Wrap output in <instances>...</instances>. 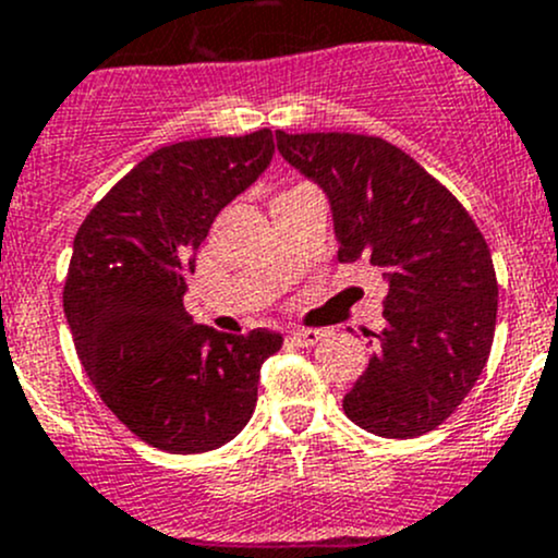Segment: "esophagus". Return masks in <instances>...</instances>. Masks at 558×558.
I'll return each mask as SVG.
<instances>
[{
  "label": "esophagus",
  "mask_w": 558,
  "mask_h": 558,
  "mask_svg": "<svg viewBox=\"0 0 558 558\" xmlns=\"http://www.w3.org/2000/svg\"><path fill=\"white\" fill-rule=\"evenodd\" d=\"M289 337L296 342V345L311 348L320 340V337H324V331H318V329H291Z\"/></svg>",
  "instance_id": "obj_1"
}]
</instances>
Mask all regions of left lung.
<instances>
[{
  "instance_id": "obj_1",
  "label": "left lung",
  "mask_w": 558,
  "mask_h": 558,
  "mask_svg": "<svg viewBox=\"0 0 558 558\" xmlns=\"http://www.w3.org/2000/svg\"><path fill=\"white\" fill-rule=\"evenodd\" d=\"M291 167L329 196L340 262L384 269L386 326L367 369L342 399L380 437L426 435L464 402L488 362L497 275L481 229L451 191L380 137L275 132Z\"/></svg>"
}]
</instances>
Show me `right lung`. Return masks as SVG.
I'll return each mask as SVG.
<instances>
[{
  "label": "right lung",
  "instance_id": "obj_1",
  "mask_svg": "<svg viewBox=\"0 0 558 558\" xmlns=\"http://www.w3.org/2000/svg\"><path fill=\"white\" fill-rule=\"evenodd\" d=\"M272 132L165 145L94 205L72 245L64 315L77 359L129 432L167 453H205L243 432L258 373L283 337L223 335L183 307L196 247L269 167Z\"/></svg>",
  "mask_w": 558,
  "mask_h": 558
}]
</instances>
